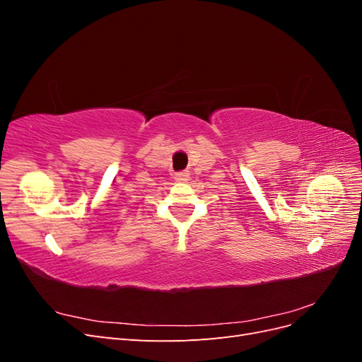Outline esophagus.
<instances>
[{"label":"esophagus","instance_id":"esophagus-1","mask_svg":"<svg viewBox=\"0 0 362 362\" xmlns=\"http://www.w3.org/2000/svg\"><path fill=\"white\" fill-rule=\"evenodd\" d=\"M173 178L177 182H185V181H189L190 173L189 172H178V173H175Z\"/></svg>","mask_w":362,"mask_h":362}]
</instances>
